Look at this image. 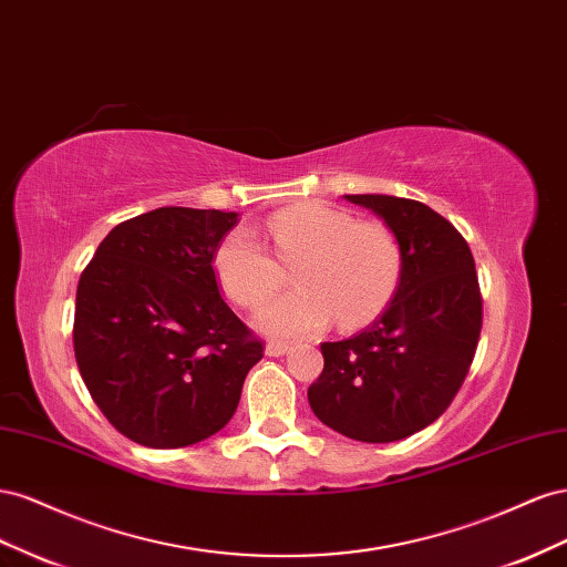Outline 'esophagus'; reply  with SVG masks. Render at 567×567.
I'll return each mask as SVG.
<instances>
[{
    "label": "esophagus",
    "instance_id": "1",
    "mask_svg": "<svg viewBox=\"0 0 567 567\" xmlns=\"http://www.w3.org/2000/svg\"><path fill=\"white\" fill-rule=\"evenodd\" d=\"M289 349H292V347H289L287 342H268L266 344V353L268 355H285Z\"/></svg>",
    "mask_w": 567,
    "mask_h": 567
}]
</instances>
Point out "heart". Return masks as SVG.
<instances>
[{"instance_id": "b5f03b06", "label": "heart", "mask_w": 567, "mask_h": 567, "mask_svg": "<svg viewBox=\"0 0 567 567\" xmlns=\"http://www.w3.org/2000/svg\"><path fill=\"white\" fill-rule=\"evenodd\" d=\"M275 256L254 233L239 228L214 254L216 278L235 303L256 309L295 270L299 289L272 299L256 313L268 334L301 337L373 322L399 292L403 247L384 220H359L347 208L311 202L272 214L268 220Z\"/></svg>"}]
</instances>
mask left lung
<instances>
[{
	"label": "left lung",
	"instance_id": "left-lung-1",
	"mask_svg": "<svg viewBox=\"0 0 567 567\" xmlns=\"http://www.w3.org/2000/svg\"><path fill=\"white\" fill-rule=\"evenodd\" d=\"M399 235L403 278L384 313L342 342H322L309 386L318 420L351 440L399 442L434 423L475 359L482 295L475 258L444 216L415 199L347 194Z\"/></svg>",
	"mask_w": 567,
	"mask_h": 567
}]
</instances>
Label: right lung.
Masks as SVG:
<instances>
[{
  "label": "right lung",
  "instance_id": "right-lung-1",
  "mask_svg": "<svg viewBox=\"0 0 567 567\" xmlns=\"http://www.w3.org/2000/svg\"><path fill=\"white\" fill-rule=\"evenodd\" d=\"M235 223L216 208H156L118 223L80 275V375L109 423L142 446L181 449L223 430L264 359L214 270Z\"/></svg>",
  "mask_w": 567,
  "mask_h": 567
}]
</instances>
